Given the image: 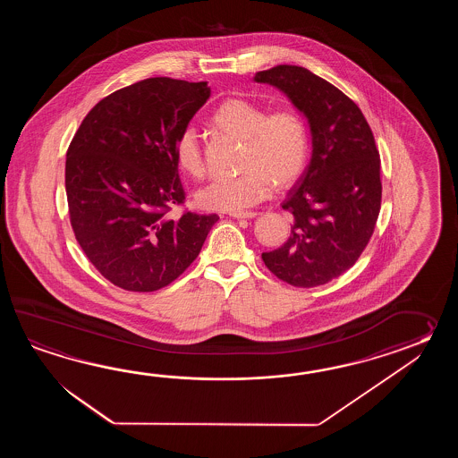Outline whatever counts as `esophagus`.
Segmentation results:
<instances>
[{"label": "esophagus", "instance_id": "34e87169", "mask_svg": "<svg viewBox=\"0 0 458 458\" xmlns=\"http://www.w3.org/2000/svg\"><path fill=\"white\" fill-rule=\"evenodd\" d=\"M231 217L233 219H250V217H255L257 213H253V211H239V213H231Z\"/></svg>", "mask_w": 458, "mask_h": 458}]
</instances>
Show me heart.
Returning a JSON list of instances; mask_svg holds the SVG:
<instances>
[{"label": "heart", "mask_w": 458, "mask_h": 458, "mask_svg": "<svg viewBox=\"0 0 458 458\" xmlns=\"http://www.w3.org/2000/svg\"><path fill=\"white\" fill-rule=\"evenodd\" d=\"M211 121L217 129L243 139V172L216 178L199 190L196 199L205 209L239 213L252 208L272 195L275 182L290 185L308 165L310 131L294 107L267 113L253 101L231 98L216 109ZM175 160L188 175L205 176V156L195 127H185L176 137Z\"/></svg>", "instance_id": "1"}]
</instances>
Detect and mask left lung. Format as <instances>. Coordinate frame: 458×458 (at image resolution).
<instances>
[{"label": "left lung", "mask_w": 458, "mask_h": 458, "mask_svg": "<svg viewBox=\"0 0 458 458\" xmlns=\"http://www.w3.org/2000/svg\"><path fill=\"white\" fill-rule=\"evenodd\" d=\"M255 81L280 88L310 121L311 162L282 208L292 235L263 252L265 267L296 288L326 284L359 260L380 215V152L360 107L324 78L276 65Z\"/></svg>", "instance_id": "obj_1"}]
</instances>
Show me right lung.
Returning a JSON list of instances; mask_svg holds the SVG:
<instances>
[{
	"mask_svg": "<svg viewBox=\"0 0 458 458\" xmlns=\"http://www.w3.org/2000/svg\"><path fill=\"white\" fill-rule=\"evenodd\" d=\"M211 95L206 81L156 77L91 107L70 142V225L88 260L126 292H157L195 262L217 215L183 211L175 140Z\"/></svg>",
	"mask_w": 458,
	"mask_h": 458,
	"instance_id": "obj_1",
	"label": "right lung"
}]
</instances>
